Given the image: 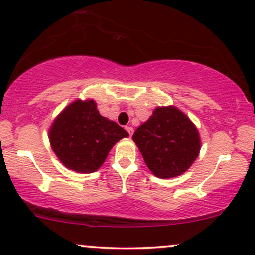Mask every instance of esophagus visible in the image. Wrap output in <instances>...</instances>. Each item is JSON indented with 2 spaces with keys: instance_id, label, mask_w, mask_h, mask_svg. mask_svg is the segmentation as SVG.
<instances>
[{
  "instance_id": "obj_1",
  "label": "esophagus",
  "mask_w": 255,
  "mask_h": 255,
  "mask_svg": "<svg viewBox=\"0 0 255 255\" xmlns=\"http://www.w3.org/2000/svg\"><path fill=\"white\" fill-rule=\"evenodd\" d=\"M125 130L128 131V133L130 134V137L133 134V128L132 127H127V128H125Z\"/></svg>"
}]
</instances>
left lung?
I'll return each mask as SVG.
<instances>
[{
    "instance_id": "8db88e82",
    "label": "left lung",
    "mask_w": 255,
    "mask_h": 255,
    "mask_svg": "<svg viewBox=\"0 0 255 255\" xmlns=\"http://www.w3.org/2000/svg\"><path fill=\"white\" fill-rule=\"evenodd\" d=\"M133 142L150 171L159 178L184 174L201 150L199 131L175 106H158L134 131Z\"/></svg>"
}]
</instances>
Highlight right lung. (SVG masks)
Masks as SVG:
<instances>
[{
	"mask_svg": "<svg viewBox=\"0 0 255 255\" xmlns=\"http://www.w3.org/2000/svg\"><path fill=\"white\" fill-rule=\"evenodd\" d=\"M128 133L100 115L93 99H77L56 116L48 131L53 151L62 164L91 174L104 164L112 146Z\"/></svg>",
	"mask_w": 255,
	"mask_h": 255,
	"instance_id": "1",
	"label": "right lung"
}]
</instances>
